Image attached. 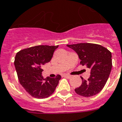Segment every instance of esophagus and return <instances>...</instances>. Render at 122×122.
Returning a JSON list of instances; mask_svg holds the SVG:
<instances>
[{
	"label": "esophagus",
	"mask_w": 122,
	"mask_h": 122,
	"mask_svg": "<svg viewBox=\"0 0 122 122\" xmlns=\"http://www.w3.org/2000/svg\"><path fill=\"white\" fill-rule=\"evenodd\" d=\"M63 76V77H65V78H70L71 77V75H67V74H64Z\"/></svg>",
	"instance_id": "34e87169"
}]
</instances>
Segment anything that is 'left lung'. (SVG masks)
<instances>
[{
  "mask_svg": "<svg viewBox=\"0 0 122 122\" xmlns=\"http://www.w3.org/2000/svg\"><path fill=\"white\" fill-rule=\"evenodd\" d=\"M76 52L80 65L91 69L88 80L81 77L82 83L75 89L77 94L83 97H91L97 94L108 80L112 68V53L106 48L98 44L80 43L67 45Z\"/></svg>",
  "mask_w": 122,
  "mask_h": 122,
  "instance_id": "8db88e82",
  "label": "left lung"
}]
</instances>
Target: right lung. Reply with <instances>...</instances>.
<instances>
[{
    "label": "right lung",
    "mask_w": 122,
    "mask_h": 122,
    "mask_svg": "<svg viewBox=\"0 0 122 122\" xmlns=\"http://www.w3.org/2000/svg\"><path fill=\"white\" fill-rule=\"evenodd\" d=\"M58 46H37L21 50L14 59L20 84L33 97L46 98L54 92L61 76L44 78L42 67L51 60Z\"/></svg>",
    "instance_id": "right-lung-1"
}]
</instances>
